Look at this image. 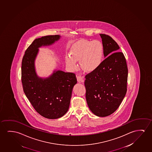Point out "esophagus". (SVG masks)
Segmentation results:
<instances>
[{"instance_id":"34e87169","label":"esophagus","mask_w":152,"mask_h":152,"mask_svg":"<svg viewBox=\"0 0 152 152\" xmlns=\"http://www.w3.org/2000/svg\"><path fill=\"white\" fill-rule=\"evenodd\" d=\"M77 81L81 83V82H84L83 77L82 75H77Z\"/></svg>"}]
</instances>
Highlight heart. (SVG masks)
Returning a JSON list of instances; mask_svg holds the SVG:
<instances>
[{"label": "heart", "mask_w": 152, "mask_h": 152, "mask_svg": "<svg viewBox=\"0 0 152 152\" xmlns=\"http://www.w3.org/2000/svg\"><path fill=\"white\" fill-rule=\"evenodd\" d=\"M104 57V47L99 41L82 40L75 43L71 47L70 55L65 57L67 66L72 70L77 68V61L84 70L92 72L101 66Z\"/></svg>", "instance_id": "1"}]
</instances>
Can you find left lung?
<instances>
[{"label":"left lung","mask_w":152,"mask_h":152,"mask_svg":"<svg viewBox=\"0 0 152 152\" xmlns=\"http://www.w3.org/2000/svg\"><path fill=\"white\" fill-rule=\"evenodd\" d=\"M104 60L95 70L85 76L86 99L94 115L106 117L119 107L127 91L128 70L119 46L112 37L101 34Z\"/></svg>","instance_id":"8db88e82"}]
</instances>
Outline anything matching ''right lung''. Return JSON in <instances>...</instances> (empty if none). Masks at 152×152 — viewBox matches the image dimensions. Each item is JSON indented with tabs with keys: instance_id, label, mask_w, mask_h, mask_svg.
Listing matches in <instances>:
<instances>
[{
	"instance_id": "obj_1",
	"label": "right lung",
	"mask_w": 152,
	"mask_h": 152,
	"mask_svg": "<svg viewBox=\"0 0 152 152\" xmlns=\"http://www.w3.org/2000/svg\"><path fill=\"white\" fill-rule=\"evenodd\" d=\"M60 36L47 35L35 39L26 50L22 61L21 81L26 96L32 106L44 117L55 119L68 110L72 88L77 83L74 73L55 71L46 79L37 76L35 57L42 46L51 45Z\"/></svg>"
}]
</instances>
